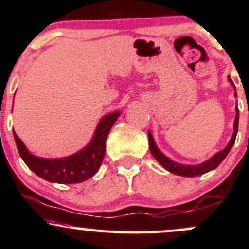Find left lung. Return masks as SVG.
<instances>
[{
  "instance_id": "8db88e82",
  "label": "left lung",
  "mask_w": 249,
  "mask_h": 249,
  "mask_svg": "<svg viewBox=\"0 0 249 249\" xmlns=\"http://www.w3.org/2000/svg\"><path fill=\"white\" fill-rule=\"evenodd\" d=\"M229 80H230V83L232 84L233 86H234V84H233V81H232V79H231V77H229ZM234 89H235V87H234ZM235 96H236V92H235ZM235 112H236V116H235V120H234V131H233L232 139H231L229 144L226 145V148H225L224 150L219 151V153L215 154L214 156H212L209 160L201 163V164H198V165L178 164V163L174 162V160H171L170 159H168V157H166L164 154L160 153V149L156 147V143H155V141H154L153 135H151L150 131H148L149 149H150V153L155 157V160H156L157 162H159L160 164L163 166V168L166 169L168 171H170L171 174L178 175V176H184V177L201 176V175L206 174V172L211 171V170H213V169L217 168V166L225 160V157L227 156V154L230 153L231 149H232V147H233V144H234L236 133H238V125H239V109H238V106L235 107Z\"/></svg>"
}]
</instances>
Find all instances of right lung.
<instances>
[{
	"label": "right lung",
	"mask_w": 249,
	"mask_h": 249,
	"mask_svg": "<svg viewBox=\"0 0 249 249\" xmlns=\"http://www.w3.org/2000/svg\"><path fill=\"white\" fill-rule=\"evenodd\" d=\"M120 116V112L107 114L100 120L92 141L86 148L69 157L57 160H48L37 157L29 153L22 140L14 131L18 153L37 176L51 183L75 184L87 180L94 176L100 168L106 151V139L114 122Z\"/></svg>",
	"instance_id": "add662e5"
}]
</instances>
